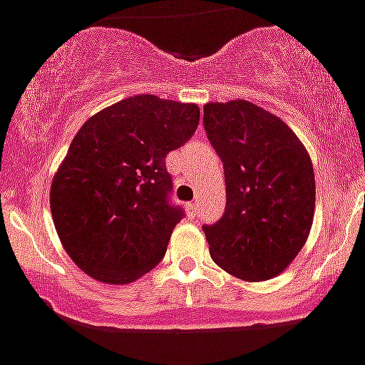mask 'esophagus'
I'll return each instance as SVG.
<instances>
[{
  "label": "esophagus",
  "mask_w": 365,
  "mask_h": 365,
  "mask_svg": "<svg viewBox=\"0 0 365 365\" xmlns=\"http://www.w3.org/2000/svg\"><path fill=\"white\" fill-rule=\"evenodd\" d=\"M197 202H191V204H187V211H189V215H195L197 213Z\"/></svg>",
  "instance_id": "1"
}]
</instances>
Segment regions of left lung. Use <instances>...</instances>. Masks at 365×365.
Segmentation results:
<instances>
[{
	"instance_id": "left-lung-1",
	"label": "left lung",
	"mask_w": 365,
	"mask_h": 365,
	"mask_svg": "<svg viewBox=\"0 0 365 365\" xmlns=\"http://www.w3.org/2000/svg\"><path fill=\"white\" fill-rule=\"evenodd\" d=\"M204 128L226 182L225 215L204 226L211 258L240 280L278 277L314 222L310 155L286 122L247 100L206 103Z\"/></svg>"
}]
</instances>
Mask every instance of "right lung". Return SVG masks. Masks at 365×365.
I'll list each match as a JSON object with an SVG mask.
<instances>
[{"label":"right lung","instance_id":"add662e5","mask_svg":"<svg viewBox=\"0 0 365 365\" xmlns=\"http://www.w3.org/2000/svg\"><path fill=\"white\" fill-rule=\"evenodd\" d=\"M197 103L137 94L81 125L51 180L50 207L73 263L103 284L139 280L161 262L183 217L165 167L198 128Z\"/></svg>","mask_w":365,"mask_h":365}]
</instances>
